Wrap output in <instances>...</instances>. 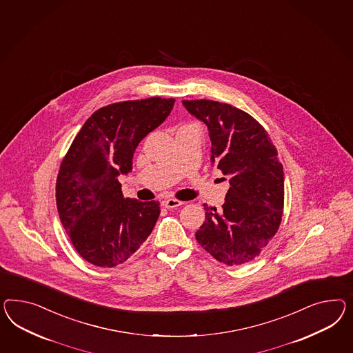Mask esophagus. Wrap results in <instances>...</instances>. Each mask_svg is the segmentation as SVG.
<instances>
[{
  "instance_id": "34e87169",
  "label": "esophagus",
  "mask_w": 353,
  "mask_h": 353,
  "mask_svg": "<svg viewBox=\"0 0 353 353\" xmlns=\"http://www.w3.org/2000/svg\"><path fill=\"white\" fill-rule=\"evenodd\" d=\"M183 204V201H179V199H167V201H163V205L167 208V210H173V208H177Z\"/></svg>"
}]
</instances>
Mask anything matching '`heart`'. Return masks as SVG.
I'll return each instance as SVG.
<instances>
[{
  "mask_svg": "<svg viewBox=\"0 0 353 353\" xmlns=\"http://www.w3.org/2000/svg\"><path fill=\"white\" fill-rule=\"evenodd\" d=\"M182 125H196V123H186L182 124Z\"/></svg>",
  "mask_w": 353,
  "mask_h": 353,
  "instance_id": "heart-1",
  "label": "heart"
}]
</instances>
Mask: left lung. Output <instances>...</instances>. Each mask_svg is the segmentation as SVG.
Wrapping results in <instances>:
<instances>
[{
	"mask_svg": "<svg viewBox=\"0 0 353 353\" xmlns=\"http://www.w3.org/2000/svg\"><path fill=\"white\" fill-rule=\"evenodd\" d=\"M210 131V162L228 176L221 210L204 204L196 241L228 266L248 263L279 230L284 210V171L263 125L247 112L213 100H182Z\"/></svg>",
	"mask_w": 353,
	"mask_h": 353,
	"instance_id": "1",
	"label": "left lung"
}]
</instances>
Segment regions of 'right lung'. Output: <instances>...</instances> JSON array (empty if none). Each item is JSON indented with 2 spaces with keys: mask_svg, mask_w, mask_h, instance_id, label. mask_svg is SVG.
Here are the masks:
<instances>
[{
  "mask_svg": "<svg viewBox=\"0 0 353 353\" xmlns=\"http://www.w3.org/2000/svg\"><path fill=\"white\" fill-rule=\"evenodd\" d=\"M174 99L149 97L106 105L87 119L57 180L59 217L78 254L91 265L125 262L152 234L159 201L124 198L118 177L132 170L143 137L165 121Z\"/></svg>",
  "mask_w": 353,
  "mask_h": 353,
  "instance_id": "obj_1",
  "label": "right lung"
}]
</instances>
